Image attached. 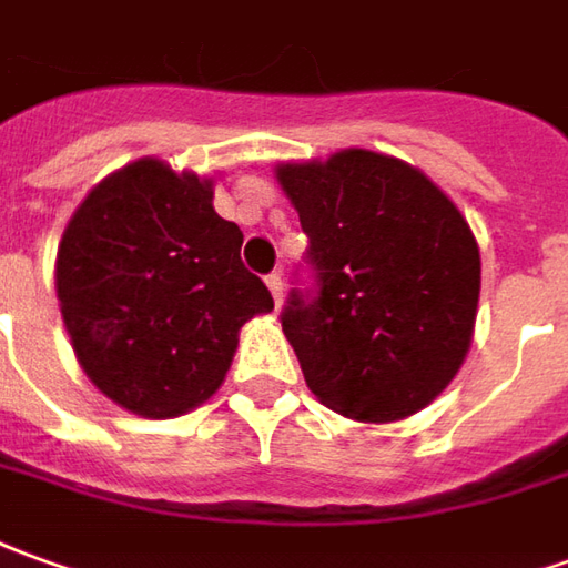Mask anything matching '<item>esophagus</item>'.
Masks as SVG:
<instances>
[{
    "instance_id": "obj_1",
    "label": "esophagus",
    "mask_w": 568,
    "mask_h": 568,
    "mask_svg": "<svg viewBox=\"0 0 568 568\" xmlns=\"http://www.w3.org/2000/svg\"><path fill=\"white\" fill-rule=\"evenodd\" d=\"M265 284H268V291H272V296H275V303L281 306V296H284V277H281V272H272V275L265 277Z\"/></svg>"
}]
</instances>
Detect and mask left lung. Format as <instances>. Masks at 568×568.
I'll use <instances>...</instances> for the list:
<instances>
[{
	"instance_id": "8db88e82",
	"label": "left lung",
	"mask_w": 568,
	"mask_h": 568,
	"mask_svg": "<svg viewBox=\"0 0 568 568\" xmlns=\"http://www.w3.org/2000/svg\"><path fill=\"white\" fill-rule=\"evenodd\" d=\"M275 175L318 277L281 312L308 389L362 424L417 414L473 343L479 246L467 219L417 166L365 148L277 163Z\"/></svg>"
}]
</instances>
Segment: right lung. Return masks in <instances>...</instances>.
<instances>
[{"mask_svg":"<svg viewBox=\"0 0 568 568\" xmlns=\"http://www.w3.org/2000/svg\"><path fill=\"white\" fill-rule=\"evenodd\" d=\"M213 179L142 158L101 179L58 244L54 287L85 377L120 408L166 420L216 393L237 331L272 312L241 262Z\"/></svg>","mask_w":568,"mask_h":568,"instance_id":"1","label":"right lung"}]
</instances>
